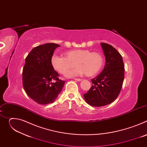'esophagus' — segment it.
<instances>
[{
	"instance_id": "34e87169",
	"label": "esophagus",
	"mask_w": 147,
	"mask_h": 147,
	"mask_svg": "<svg viewBox=\"0 0 147 147\" xmlns=\"http://www.w3.org/2000/svg\"><path fill=\"white\" fill-rule=\"evenodd\" d=\"M74 80H76V81H81L82 80V79H81V78H74Z\"/></svg>"
}]
</instances>
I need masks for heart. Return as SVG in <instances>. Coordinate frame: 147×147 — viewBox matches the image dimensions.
I'll list each match as a JSON object with an SVG mask.
<instances>
[{"label": "heart", "instance_id": "b5f03b06", "mask_svg": "<svg viewBox=\"0 0 147 147\" xmlns=\"http://www.w3.org/2000/svg\"><path fill=\"white\" fill-rule=\"evenodd\" d=\"M64 57L53 55L51 65L59 74H65L73 66L76 67L69 71L66 76L72 77L85 74L93 76L98 74L104 65V57L98 52H91L86 49H76L65 52Z\"/></svg>", "mask_w": 147, "mask_h": 147}]
</instances>
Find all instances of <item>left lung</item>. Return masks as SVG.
<instances>
[{"label": "left lung", "instance_id": "1", "mask_svg": "<svg viewBox=\"0 0 147 147\" xmlns=\"http://www.w3.org/2000/svg\"><path fill=\"white\" fill-rule=\"evenodd\" d=\"M106 58L102 71L91 79L92 86L84 95L90 105L105 106L113 102L121 90L124 78V65L121 55L112 45L100 43Z\"/></svg>", "mask_w": 147, "mask_h": 147}]
</instances>
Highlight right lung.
<instances>
[{
  "label": "right lung",
  "mask_w": 147,
  "mask_h": 147,
  "mask_svg": "<svg viewBox=\"0 0 147 147\" xmlns=\"http://www.w3.org/2000/svg\"><path fill=\"white\" fill-rule=\"evenodd\" d=\"M60 45L48 43L34 48L26 58L23 86L27 95L39 104L53 103L65 83L51 65V57Z\"/></svg>",
  "instance_id": "right-lung-1"
}]
</instances>
